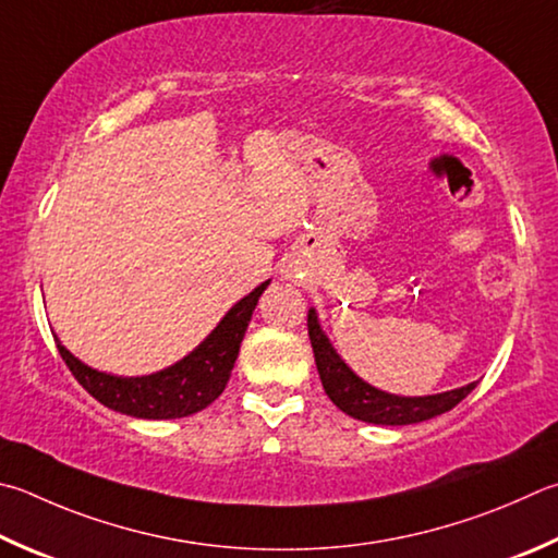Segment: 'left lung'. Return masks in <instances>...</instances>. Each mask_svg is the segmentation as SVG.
Masks as SVG:
<instances>
[{"mask_svg": "<svg viewBox=\"0 0 558 558\" xmlns=\"http://www.w3.org/2000/svg\"><path fill=\"white\" fill-rule=\"evenodd\" d=\"M307 331L324 392L329 395V400L337 404L341 412H347L353 420L388 424V427L424 422L453 410L456 404L475 388V383H469L463 385V388L439 395H424V398H400V395L383 392L378 388H373L366 380H361L356 373L341 361L339 353L333 351L329 343L327 333L322 331L317 312L314 310H310L307 314Z\"/></svg>", "mask_w": 558, "mask_h": 558, "instance_id": "obj_1", "label": "left lung"}]
</instances>
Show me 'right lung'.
<instances>
[{
    "label": "right lung",
    "instance_id": "add662e5",
    "mask_svg": "<svg viewBox=\"0 0 558 558\" xmlns=\"http://www.w3.org/2000/svg\"><path fill=\"white\" fill-rule=\"evenodd\" d=\"M270 286V280L248 292L244 300H239L221 319L215 331L199 343V347L178 361L175 366L163 368L150 376L141 378H121L109 373L95 371L75 359L58 339V351L63 356L65 366L73 373L75 380L99 400L109 410L141 420H175L187 417L205 410L225 392L231 368L239 356V347L244 341L251 314L258 305L263 290Z\"/></svg>",
    "mask_w": 558,
    "mask_h": 558
}]
</instances>
